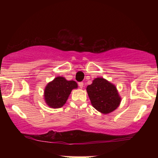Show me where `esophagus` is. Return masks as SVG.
Listing matches in <instances>:
<instances>
[{"instance_id":"esophagus-1","label":"esophagus","mask_w":158,"mask_h":158,"mask_svg":"<svg viewBox=\"0 0 158 158\" xmlns=\"http://www.w3.org/2000/svg\"><path fill=\"white\" fill-rule=\"evenodd\" d=\"M78 85H79V88H83V85H84V83H83L82 81H80V82L78 83Z\"/></svg>"}]
</instances>
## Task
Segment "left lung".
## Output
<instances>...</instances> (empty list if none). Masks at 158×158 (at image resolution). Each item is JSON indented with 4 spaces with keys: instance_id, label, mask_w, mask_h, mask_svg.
Listing matches in <instances>:
<instances>
[{
    "instance_id": "1",
    "label": "left lung",
    "mask_w": 158,
    "mask_h": 158,
    "mask_svg": "<svg viewBox=\"0 0 158 158\" xmlns=\"http://www.w3.org/2000/svg\"><path fill=\"white\" fill-rule=\"evenodd\" d=\"M87 92L92 106L98 111L108 114L114 110L120 103L117 88L103 78H97L87 87Z\"/></svg>"
}]
</instances>
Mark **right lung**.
Masks as SVG:
<instances>
[{
	"label": "right lung",
	"mask_w": 158,
	"mask_h": 158,
	"mask_svg": "<svg viewBox=\"0 0 158 158\" xmlns=\"http://www.w3.org/2000/svg\"><path fill=\"white\" fill-rule=\"evenodd\" d=\"M77 88L76 81H68L61 77H56L45 88V102L51 108H61L65 104L71 90Z\"/></svg>",
	"instance_id": "1"
}]
</instances>
